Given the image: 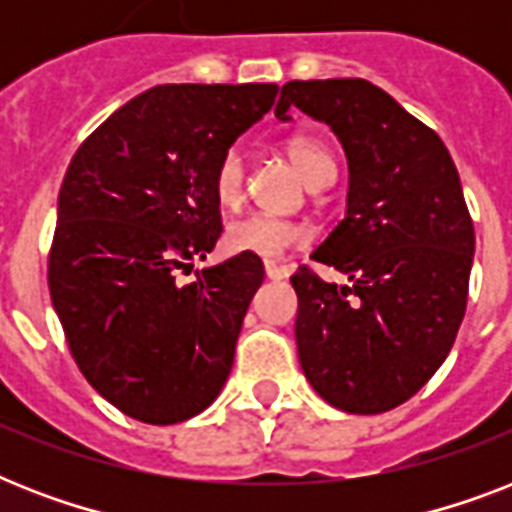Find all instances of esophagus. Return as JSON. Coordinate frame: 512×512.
I'll list each match as a JSON object with an SVG mask.
<instances>
[{
  "mask_svg": "<svg viewBox=\"0 0 512 512\" xmlns=\"http://www.w3.org/2000/svg\"><path fill=\"white\" fill-rule=\"evenodd\" d=\"M265 276L271 281H281L289 276L287 265H276V263H265Z\"/></svg>",
  "mask_w": 512,
  "mask_h": 512,
  "instance_id": "34e87169",
  "label": "esophagus"
}]
</instances>
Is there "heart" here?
<instances>
[{"mask_svg": "<svg viewBox=\"0 0 512 512\" xmlns=\"http://www.w3.org/2000/svg\"><path fill=\"white\" fill-rule=\"evenodd\" d=\"M287 156L289 162L295 164L308 188H316L319 183H329L335 177V162L324 146L316 138L308 135H295L287 140ZM212 193H215L217 204L223 207H236L244 196V156L239 148H228L212 175ZM308 233L295 220H284V217L263 215H244L233 220L225 228V247L236 252V255H255L263 260H279L292 249L303 247Z\"/></svg>", "mask_w": 512, "mask_h": 512, "instance_id": "1", "label": "heart"}]
</instances>
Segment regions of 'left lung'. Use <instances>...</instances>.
I'll use <instances>...</instances> for the list:
<instances>
[{
    "label": "left lung",
    "instance_id": "obj_1",
    "mask_svg": "<svg viewBox=\"0 0 512 512\" xmlns=\"http://www.w3.org/2000/svg\"><path fill=\"white\" fill-rule=\"evenodd\" d=\"M292 106L348 159L345 217L311 257L350 284L292 276L300 366L342 412H388L436 374L465 316L476 233L460 175L444 140L366 79L287 82L281 122Z\"/></svg>",
    "mask_w": 512,
    "mask_h": 512
}]
</instances>
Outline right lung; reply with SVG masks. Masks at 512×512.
Listing matches in <instances>:
<instances>
[{
  "instance_id": "right-lung-1",
  "label": "right lung",
  "mask_w": 512,
  "mask_h": 512,
  "mask_svg": "<svg viewBox=\"0 0 512 512\" xmlns=\"http://www.w3.org/2000/svg\"><path fill=\"white\" fill-rule=\"evenodd\" d=\"M276 84H159L108 116L68 164L50 249V297L92 388L132 420L204 412L233 366L263 263L196 271L223 223L220 156L271 111Z\"/></svg>"
}]
</instances>
